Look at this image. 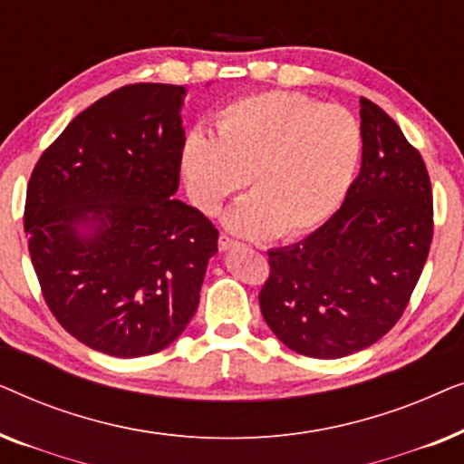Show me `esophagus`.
I'll list each match as a JSON object with an SVG mask.
<instances>
[{"mask_svg": "<svg viewBox=\"0 0 464 464\" xmlns=\"http://www.w3.org/2000/svg\"><path fill=\"white\" fill-rule=\"evenodd\" d=\"M218 243H219V249L221 251H227V249H232V246H237L238 240H234L232 237H227V234H221Z\"/></svg>", "mask_w": 464, "mask_h": 464, "instance_id": "34e87169", "label": "esophagus"}]
</instances>
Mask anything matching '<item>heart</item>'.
I'll return each mask as SVG.
<instances>
[{
    "mask_svg": "<svg viewBox=\"0 0 464 464\" xmlns=\"http://www.w3.org/2000/svg\"><path fill=\"white\" fill-rule=\"evenodd\" d=\"M363 130L346 107L300 92L234 99L215 118V137L194 129L181 167L194 205L215 215L249 179L251 198L226 224L245 237L294 238L338 211L357 175Z\"/></svg>",
    "mask_w": 464,
    "mask_h": 464,
    "instance_id": "b5f03b06",
    "label": "heart"
}]
</instances>
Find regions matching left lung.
<instances>
[{"mask_svg":"<svg viewBox=\"0 0 464 464\" xmlns=\"http://www.w3.org/2000/svg\"><path fill=\"white\" fill-rule=\"evenodd\" d=\"M361 130V170L342 207L300 243L268 251L259 308L276 338L304 357L340 359L389 334L433 240L420 151L365 97Z\"/></svg>","mask_w":464,"mask_h":464,"instance_id":"8db88e82","label":"left lung"}]
</instances>
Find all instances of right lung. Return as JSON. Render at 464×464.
I'll return each instance as SVG.
<instances>
[{"instance_id":"right-lung-1","label":"right lung","mask_w":464,"mask_h":464,"mask_svg":"<svg viewBox=\"0 0 464 464\" xmlns=\"http://www.w3.org/2000/svg\"><path fill=\"white\" fill-rule=\"evenodd\" d=\"M186 88L139 82L75 116L37 160L24 232L63 329L111 357L179 338L200 300L218 227L177 200ZM91 225L84 237L77 230Z\"/></svg>"}]
</instances>
